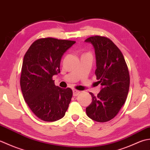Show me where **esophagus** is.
<instances>
[{
  "label": "esophagus",
  "instance_id": "34e87169",
  "mask_svg": "<svg viewBox=\"0 0 150 150\" xmlns=\"http://www.w3.org/2000/svg\"><path fill=\"white\" fill-rule=\"evenodd\" d=\"M72 92H73V96H78V94L80 93V91H78V90H76V89H74L72 91Z\"/></svg>",
  "mask_w": 150,
  "mask_h": 150
}]
</instances>
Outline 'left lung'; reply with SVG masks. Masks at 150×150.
Instances as JSON below:
<instances>
[{
  "mask_svg": "<svg viewBox=\"0 0 150 150\" xmlns=\"http://www.w3.org/2000/svg\"><path fill=\"white\" fill-rule=\"evenodd\" d=\"M93 46L96 56L95 74L101 91L92 96V102L86 108L87 115L92 120L108 122L113 118L126 102L130 78L123 54L113 42L101 36L85 40Z\"/></svg>",
  "mask_w": 150,
  "mask_h": 150,
  "instance_id": "1",
  "label": "left lung"
}]
</instances>
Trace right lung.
<instances>
[{"mask_svg":"<svg viewBox=\"0 0 150 150\" xmlns=\"http://www.w3.org/2000/svg\"><path fill=\"white\" fill-rule=\"evenodd\" d=\"M75 42L50 38L39 39L33 42L24 55L21 91L30 109L42 120H59L69 108L72 89L56 86L52 76L60 72L63 55Z\"/></svg>","mask_w":150,"mask_h":150,"instance_id":"right-lung-1","label":"right lung"}]
</instances>
